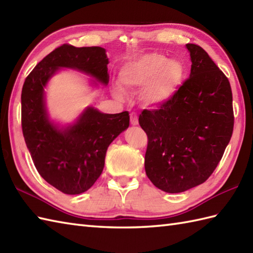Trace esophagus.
Wrapping results in <instances>:
<instances>
[{"label": "esophagus", "mask_w": 253, "mask_h": 253, "mask_svg": "<svg viewBox=\"0 0 253 253\" xmlns=\"http://www.w3.org/2000/svg\"><path fill=\"white\" fill-rule=\"evenodd\" d=\"M130 124L131 125H138V116L136 113H130Z\"/></svg>", "instance_id": "obj_1"}]
</instances>
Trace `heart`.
<instances>
[{
  "label": "heart",
  "mask_w": 253,
  "mask_h": 253,
  "mask_svg": "<svg viewBox=\"0 0 253 253\" xmlns=\"http://www.w3.org/2000/svg\"><path fill=\"white\" fill-rule=\"evenodd\" d=\"M185 66L177 60H168L159 53H150L136 58L120 72V82L126 90H141L140 100L147 106H158L168 102L181 84ZM115 95L123 98L121 88Z\"/></svg>",
  "instance_id": "b5f03b06"
}]
</instances>
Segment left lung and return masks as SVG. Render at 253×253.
<instances>
[{
  "mask_svg": "<svg viewBox=\"0 0 253 253\" xmlns=\"http://www.w3.org/2000/svg\"><path fill=\"white\" fill-rule=\"evenodd\" d=\"M186 46L191 58L189 78L168 102L139 115L148 136L147 176L169 193L203 184L216 169L234 129L228 78L201 46Z\"/></svg>",
  "mask_w": 253,
  "mask_h": 253,
  "instance_id": "8db88e82",
  "label": "left lung"
}]
</instances>
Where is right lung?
I'll return each instance as SVG.
<instances>
[{
	"instance_id": "add662e5",
	"label": "right lung",
	"mask_w": 253,
	"mask_h": 253,
	"mask_svg": "<svg viewBox=\"0 0 253 253\" xmlns=\"http://www.w3.org/2000/svg\"><path fill=\"white\" fill-rule=\"evenodd\" d=\"M107 64L103 47L63 44L37 64L21 90V128L31 159L42 178L66 195L93 186L107 148L129 126V114H104L88 107L74 125L60 129L47 117L44 87L60 67L78 69L106 84Z\"/></svg>"
}]
</instances>
